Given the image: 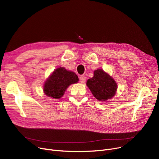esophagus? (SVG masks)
Masks as SVG:
<instances>
[{
	"label": "esophagus",
	"mask_w": 159,
	"mask_h": 159,
	"mask_svg": "<svg viewBox=\"0 0 159 159\" xmlns=\"http://www.w3.org/2000/svg\"><path fill=\"white\" fill-rule=\"evenodd\" d=\"M80 82L81 83H84L85 81H86V77L84 76H83V75H82V76L80 77Z\"/></svg>",
	"instance_id": "1"
}]
</instances>
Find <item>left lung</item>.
<instances>
[{
	"label": "left lung",
	"mask_w": 159,
	"mask_h": 159,
	"mask_svg": "<svg viewBox=\"0 0 159 159\" xmlns=\"http://www.w3.org/2000/svg\"><path fill=\"white\" fill-rule=\"evenodd\" d=\"M86 85L93 96L102 102L113 97L117 89L115 80L101 69L94 71L93 77L87 80Z\"/></svg>",
	"instance_id": "left-lung-1"
}]
</instances>
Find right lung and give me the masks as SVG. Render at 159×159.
<instances>
[{
	"label": "right lung",
	"instance_id": "1",
	"mask_svg": "<svg viewBox=\"0 0 159 159\" xmlns=\"http://www.w3.org/2000/svg\"><path fill=\"white\" fill-rule=\"evenodd\" d=\"M78 81L77 75L73 71L60 67L54 70L46 80L44 85V92L46 95L51 98H61L68 86Z\"/></svg>",
	"mask_w": 159,
	"mask_h": 159
}]
</instances>
